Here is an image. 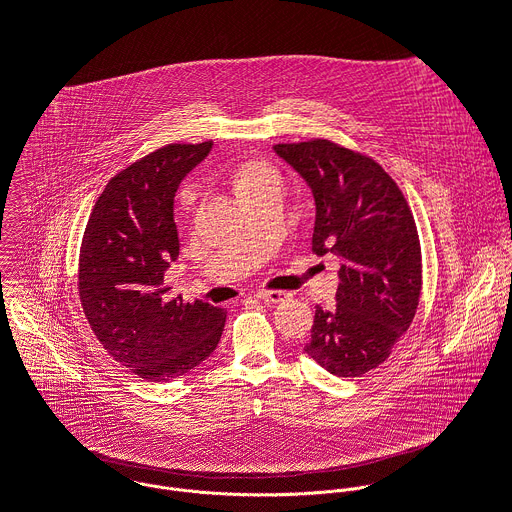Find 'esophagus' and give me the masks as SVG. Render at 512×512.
<instances>
[{"label": "esophagus", "instance_id": "34e87169", "mask_svg": "<svg viewBox=\"0 0 512 512\" xmlns=\"http://www.w3.org/2000/svg\"><path fill=\"white\" fill-rule=\"evenodd\" d=\"M257 299L263 303H269V305H277V303L287 301L289 295L285 291H261V293H257Z\"/></svg>", "mask_w": 512, "mask_h": 512}]
</instances>
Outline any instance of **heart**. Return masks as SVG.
I'll use <instances>...</instances> for the list:
<instances>
[{"instance_id":"b5f03b06","label":"heart","mask_w":512,"mask_h":512,"mask_svg":"<svg viewBox=\"0 0 512 512\" xmlns=\"http://www.w3.org/2000/svg\"><path fill=\"white\" fill-rule=\"evenodd\" d=\"M279 183V173L273 165H269L263 159H247L241 161L233 171H231V185L233 191L237 193L239 199L255 193L257 189Z\"/></svg>"}]
</instances>
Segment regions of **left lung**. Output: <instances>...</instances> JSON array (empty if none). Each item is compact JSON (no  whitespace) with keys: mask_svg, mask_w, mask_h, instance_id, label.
I'll list each match as a JSON object with an SVG mask.
<instances>
[{"mask_svg":"<svg viewBox=\"0 0 512 512\" xmlns=\"http://www.w3.org/2000/svg\"><path fill=\"white\" fill-rule=\"evenodd\" d=\"M275 151L313 191V251L343 259L337 305L317 307L305 353L337 377H361L389 359L415 319L423 287L415 217L369 155L329 139L277 143Z\"/></svg>","mask_w":512,"mask_h":512,"instance_id":"obj_1","label":"left lung"}]
</instances>
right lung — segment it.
<instances>
[{"label": "right lung", "instance_id": "right-lung-1", "mask_svg": "<svg viewBox=\"0 0 512 512\" xmlns=\"http://www.w3.org/2000/svg\"><path fill=\"white\" fill-rule=\"evenodd\" d=\"M213 141L169 143L109 179L97 197L79 249L77 291L103 349L129 373L165 383L217 347L227 311L171 297L163 283L179 257L173 197Z\"/></svg>", "mask_w": 512, "mask_h": 512}]
</instances>
